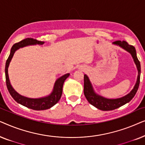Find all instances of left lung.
Masks as SVG:
<instances>
[{
  "instance_id": "1",
  "label": "left lung",
  "mask_w": 145,
  "mask_h": 145,
  "mask_svg": "<svg viewBox=\"0 0 145 145\" xmlns=\"http://www.w3.org/2000/svg\"><path fill=\"white\" fill-rule=\"evenodd\" d=\"M112 44L118 45L121 47L131 55L133 61L135 63L137 69L138 71V76L137 82L135 84L132 90L125 96L120 98L109 99L104 98L100 95L96 94L93 88L92 83L86 74L84 75V94L88 102L96 108L102 111L114 110L120 107L123 106L127 103L129 102L137 92L140 83V64L139 61L137 57L135 48L133 45H129L125 41H116L113 42Z\"/></svg>"
}]
</instances>
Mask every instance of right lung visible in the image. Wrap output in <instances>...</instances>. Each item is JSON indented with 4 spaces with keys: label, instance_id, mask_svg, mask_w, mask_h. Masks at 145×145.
Returning <instances> with one entry per match:
<instances>
[{
    "label": "right lung",
    "instance_id": "add662e5",
    "mask_svg": "<svg viewBox=\"0 0 145 145\" xmlns=\"http://www.w3.org/2000/svg\"><path fill=\"white\" fill-rule=\"evenodd\" d=\"M44 41H37V39H34L33 38H26L18 43H15L12 47L10 53L8 58L7 60L5 65L6 83H7V86L10 94L14 98V100L18 104H20L24 106L34 110H47V109L51 108V107H53L59 102L61 97V95H62L63 84H64L65 80L69 76L70 74L67 73V74L63 75L62 76L57 78L54 84L52 92L48 96L39 98H30L22 96L13 88L9 80L8 69L10 63L16 51H17L20 48H22V47L28 46V45H43L44 44Z\"/></svg>",
    "mask_w": 145,
    "mask_h": 145
}]
</instances>
